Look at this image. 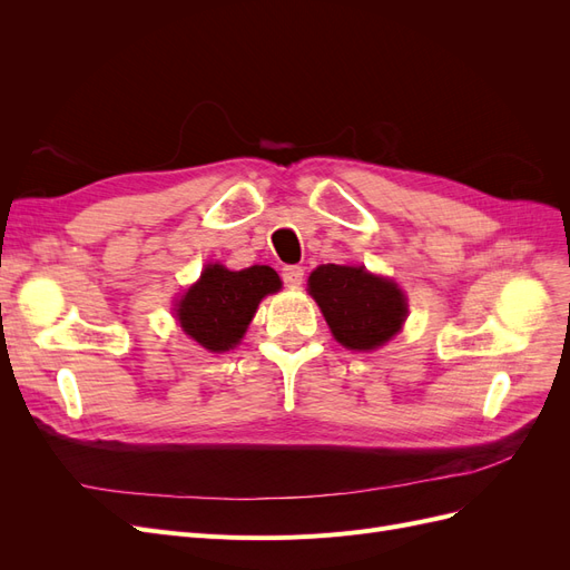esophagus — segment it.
Here are the masks:
<instances>
[{"instance_id":"obj_1","label":"esophagus","mask_w":570,"mask_h":570,"mask_svg":"<svg viewBox=\"0 0 570 570\" xmlns=\"http://www.w3.org/2000/svg\"><path fill=\"white\" fill-rule=\"evenodd\" d=\"M304 281V268L302 266H285L283 268V283L287 287H297Z\"/></svg>"}]
</instances>
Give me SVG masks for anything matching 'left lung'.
Masks as SVG:
<instances>
[{
    "instance_id": "1",
    "label": "left lung",
    "mask_w": 570,
    "mask_h": 570,
    "mask_svg": "<svg viewBox=\"0 0 570 570\" xmlns=\"http://www.w3.org/2000/svg\"><path fill=\"white\" fill-rule=\"evenodd\" d=\"M308 292L347 350L381 347L406 318L402 289L361 266H318L308 275Z\"/></svg>"
}]
</instances>
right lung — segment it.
<instances>
[{"label": "right lung", "mask_w": 570, "mask_h": 570, "mask_svg": "<svg viewBox=\"0 0 570 570\" xmlns=\"http://www.w3.org/2000/svg\"><path fill=\"white\" fill-rule=\"evenodd\" d=\"M278 289V273L268 266L245 271L206 266L199 283L178 304L180 327L204 350L226 352L243 340L258 302Z\"/></svg>", "instance_id": "1"}]
</instances>
